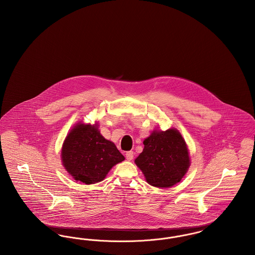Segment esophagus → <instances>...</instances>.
Returning a JSON list of instances; mask_svg holds the SVG:
<instances>
[{
	"label": "esophagus",
	"mask_w": 255,
	"mask_h": 255,
	"mask_svg": "<svg viewBox=\"0 0 255 255\" xmlns=\"http://www.w3.org/2000/svg\"><path fill=\"white\" fill-rule=\"evenodd\" d=\"M125 157H126L127 160H132L133 158V151H128V152L125 154Z\"/></svg>",
	"instance_id": "obj_1"
}]
</instances>
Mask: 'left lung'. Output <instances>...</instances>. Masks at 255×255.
<instances>
[{
	"instance_id": "left-lung-1",
	"label": "left lung",
	"mask_w": 255,
	"mask_h": 255,
	"mask_svg": "<svg viewBox=\"0 0 255 255\" xmlns=\"http://www.w3.org/2000/svg\"><path fill=\"white\" fill-rule=\"evenodd\" d=\"M143 144L144 148L134 162L147 182L166 188L181 182L190 166L188 149L181 133L174 128L154 130Z\"/></svg>"
}]
</instances>
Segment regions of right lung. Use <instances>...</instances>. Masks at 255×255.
<instances>
[{
	"label": "right lung",
	"instance_id": "1",
	"mask_svg": "<svg viewBox=\"0 0 255 255\" xmlns=\"http://www.w3.org/2000/svg\"><path fill=\"white\" fill-rule=\"evenodd\" d=\"M61 158L73 179L86 184L103 181L113 166L125 159L115 143L103 137L97 124L80 122L68 133Z\"/></svg>",
	"mask_w": 255,
	"mask_h": 255
}]
</instances>
